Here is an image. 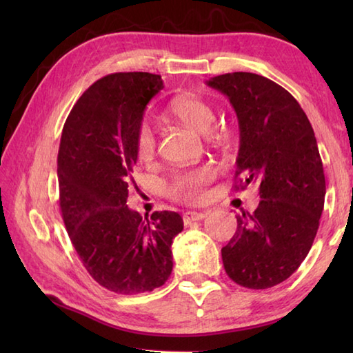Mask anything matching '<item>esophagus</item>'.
<instances>
[{
	"label": "esophagus",
	"mask_w": 353,
	"mask_h": 353,
	"mask_svg": "<svg viewBox=\"0 0 353 353\" xmlns=\"http://www.w3.org/2000/svg\"><path fill=\"white\" fill-rule=\"evenodd\" d=\"M206 215H208V211H203V212H196V211L185 212V214H183V223H185V224H190V223H192V221L203 220Z\"/></svg>",
	"instance_id": "obj_1"
}]
</instances>
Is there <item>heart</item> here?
I'll list each match as a JSON object with an SVG mask.
<instances>
[{
    "label": "heart",
    "instance_id": "b5f03b06",
    "mask_svg": "<svg viewBox=\"0 0 353 353\" xmlns=\"http://www.w3.org/2000/svg\"><path fill=\"white\" fill-rule=\"evenodd\" d=\"M170 114L191 129L206 133L214 127L216 115L214 108L197 95H181L171 101ZM156 132L153 125L142 121L134 132V152L141 162H150L156 154ZM215 177V170L209 165L181 171L172 174L167 183V194L179 201H199L205 194V188Z\"/></svg>",
    "mask_w": 353,
    "mask_h": 353
}]
</instances>
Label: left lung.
Instances as JSON below:
<instances>
[{"label":"left lung","mask_w":353,"mask_h":353,"mask_svg":"<svg viewBox=\"0 0 353 353\" xmlns=\"http://www.w3.org/2000/svg\"><path fill=\"white\" fill-rule=\"evenodd\" d=\"M208 85L228 97L238 117L235 190L258 183L261 197L253 214L236 215L223 265L241 287L265 290L301 267L317 235L326 182L316 134L294 97L270 79L229 72Z\"/></svg>","instance_id":"left-lung-1"}]
</instances>
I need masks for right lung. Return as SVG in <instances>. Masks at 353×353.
<instances>
[{
  "label": "right lung",
  "mask_w": 353,
  "mask_h": 353,
  "mask_svg": "<svg viewBox=\"0 0 353 353\" xmlns=\"http://www.w3.org/2000/svg\"><path fill=\"white\" fill-rule=\"evenodd\" d=\"M161 76L115 72L89 86L66 118L57 154L59 205L71 243L95 282L118 294L152 291L172 270L177 212L150 219L125 205L137 163L134 132Z\"/></svg>",
  "instance_id": "obj_1"
}]
</instances>
